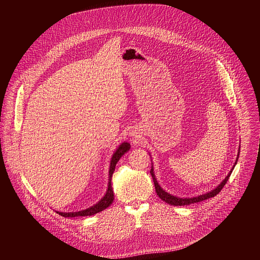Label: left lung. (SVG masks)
Masks as SVG:
<instances>
[{"label":"left lung","instance_id":"obj_1","mask_svg":"<svg viewBox=\"0 0 260 260\" xmlns=\"http://www.w3.org/2000/svg\"><path fill=\"white\" fill-rule=\"evenodd\" d=\"M239 154L240 152L238 153V157H237V160L235 162V166L237 165V161L239 159ZM235 166L233 167V169L231 170V172L229 173V175L225 177V179L222 181L218 186L213 189L212 191L208 192V193H205V194H202V196H199V197H196V198H188V199H180V198H177V197H174L168 192H166L156 181V178L154 176V172H153V167H151V171H150V174L152 176V179H153V182H154V186H155V191L157 193V196L159 197V199H161L164 202L168 203L169 205H172V206H186V205H190V204H194V203H200V202H203L205 200H208V199H211V198H214L215 196H217L221 189L224 187V185L226 184V182L229 181L232 173H233V170L235 169Z\"/></svg>","mask_w":260,"mask_h":260}]
</instances>
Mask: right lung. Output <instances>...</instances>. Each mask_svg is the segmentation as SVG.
I'll return each mask as SVG.
<instances>
[{
  "label": "right lung",
  "mask_w": 260,
  "mask_h": 260,
  "mask_svg": "<svg viewBox=\"0 0 260 260\" xmlns=\"http://www.w3.org/2000/svg\"><path fill=\"white\" fill-rule=\"evenodd\" d=\"M131 145L127 142H123L117 149L116 151L113 153L112 158H111L110 161V170H109V182H108V189L106 191V194L104 196V198L96 203L95 205H93L92 207L79 211V212H70V213H63V212H56L57 214H59L62 217H78V216H91L94 215L99 212H102L103 210H105L106 208H108L111 204L113 203L114 201V193H113V189H112V185H111V178H112V175L115 171V166L118 162V160L120 159V157L129 150Z\"/></svg>",
  "instance_id": "1"
}]
</instances>
